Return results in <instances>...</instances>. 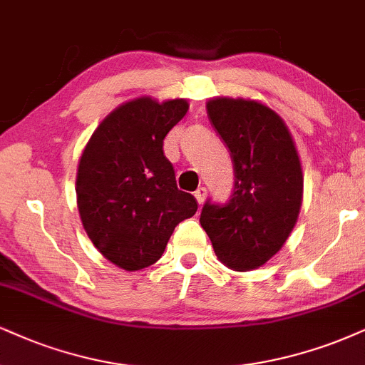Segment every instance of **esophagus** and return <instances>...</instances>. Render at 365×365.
<instances>
[{
  "instance_id": "1",
  "label": "esophagus",
  "mask_w": 365,
  "mask_h": 365,
  "mask_svg": "<svg viewBox=\"0 0 365 365\" xmlns=\"http://www.w3.org/2000/svg\"><path fill=\"white\" fill-rule=\"evenodd\" d=\"M195 197L200 205H203V201L206 200V187H197L195 191Z\"/></svg>"
}]
</instances>
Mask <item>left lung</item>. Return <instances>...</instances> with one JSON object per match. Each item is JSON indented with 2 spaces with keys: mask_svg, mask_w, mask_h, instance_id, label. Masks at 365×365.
I'll use <instances>...</instances> for the list:
<instances>
[{
  "mask_svg": "<svg viewBox=\"0 0 365 365\" xmlns=\"http://www.w3.org/2000/svg\"><path fill=\"white\" fill-rule=\"evenodd\" d=\"M206 110L230 152L235 181L227 203L206 201L200 223L220 262L250 271L277 254L294 228L303 200L299 157L289 130L271 108L215 98Z\"/></svg>",
  "mask_w": 365,
  "mask_h": 365,
  "instance_id": "left-lung-1",
  "label": "left lung"
}]
</instances>
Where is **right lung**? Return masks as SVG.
Returning <instances> with one entry per match:
<instances>
[{
    "label": "right lung",
    "mask_w": 365,
    "mask_h": 365,
    "mask_svg": "<svg viewBox=\"0 0 365 365\" xmlns=\"http://www.w3.org/2000/svg\"><path fill=\"white\" fill-rule=\"evenodd\" d=\"M187 103L138 98L111 111L79 160L78 208L84 230L105 257L125 271L148 267L164 254L174 228L196 213L178 190L164 138Z\"/></svg>",
    "instance_id": "1"
}]
</instances>
